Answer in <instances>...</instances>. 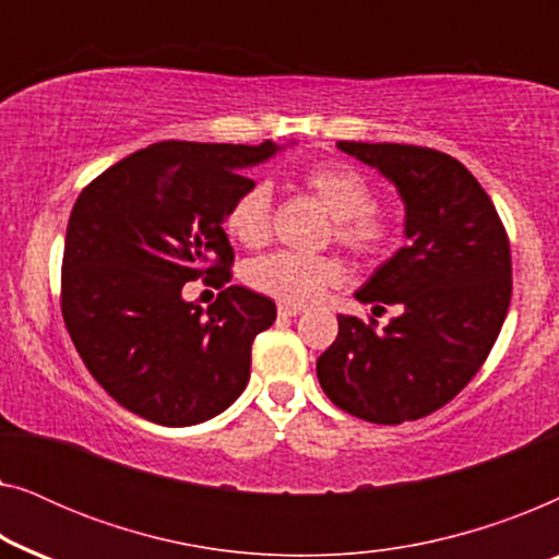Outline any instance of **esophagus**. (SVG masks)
I'll use <instances>...</instances> for the list:
<instances>
[{"label":"esophagus","mask_w":559,"mask_h":559,"mask_svg":"<svg viewBox=\"0 0 559 559\" xmlns=\"http://www.w3.org/2000/svg\"><path fill=\"white\" fill-rule=\"evenodd\" d=\"M277 310H280L282 318H297L300 312H305L302 305H289V302H280Z\"/></svg>","instance_id":"obj_1"}]
</instances>
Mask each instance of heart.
<instances>
[{
	"label": "heart",
	"mask_w": 559,
	"mask_h": 559,
	"mask_svg": "<svg viewBox=\"0 0 559 559\" xmlns=\"http://www.w3.org/2000/svg\"><path fill=\"white\" fill-rule=\"evenodd\" d=\"M305 188L335 218V239L358 254H379L389 241V221L371 209L373 195L369 182L346 165H320L302 175ZM272 193L264 182H251L228 205L224 228L234 241L257 247L270 228ZM249 287L285 302H310L325 287L343 280V266L333 257H305L293 251H274L249 262Z\"/></svg>",
	"instance_id": "1"
}]
</instances>
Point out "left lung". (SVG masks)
<instances>
[{"instance_id":"obj_1","label":"left lung","mask_w":559,"mask_h":559,"mask_svg":"<svg viewBox=\"0 0 559 559\" xmlns=\"http://www.w3.org/2000/svg\"><path fill=\"white\" fill-rule=\"evenodd\" d=\"M335 147L396 188L407 243L354 295L400 316L384 331L338 316L318 381L348 415L400 425L448 404L491 354L511 302L509 239L491 198L450 155L389 142Z\"/></svg>"}]
</instances>
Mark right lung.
I'll return each instance as SVG.
<instances>
[{"label":"right lung","mask_w":559,"mask_h":559,"mask_svg":"<svg viewBox=\"0 0 559 559\" xmlns=\"http://www.w3.org/2000/svg\"><path fill=\"white\" fill-rule=\"evenodd\" d=\"M285 147L157 142L119 159L75 201L63 251V320L111 400L142 419L188 427L243 392L251 343L277 318L270 297L224 287L203 310L182 287L231 280L228 205L243 170Z\"/></svg>","instance_id":"1"}]
</instances>
